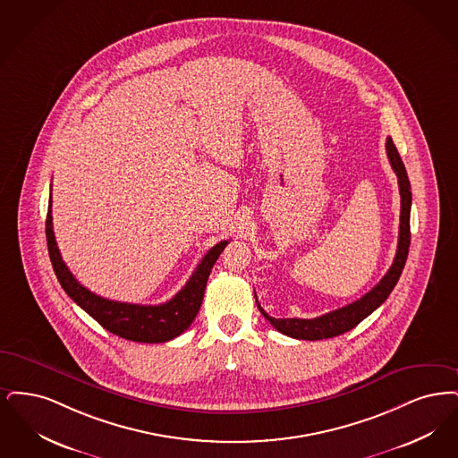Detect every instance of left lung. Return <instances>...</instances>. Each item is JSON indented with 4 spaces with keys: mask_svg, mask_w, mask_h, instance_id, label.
Here are the masks:
<instances>
[{
    "mask_svg": "<svg viewBox=\"0 0 458 458\" xmlns=\"http://www.w3.org/2000/svg\"><path fill=\"white\" fill-rule=\"evenodd\" d=\"M386 156L392 164V169L395 171L398 178V191H400V227H398V246L397 253L392 267L385 274V277L379 280L378 284L366 293L362 298L338 308L335 311H330L327 315H321L318 318H274L265 313V310L259 306V310L265 318L270 321V325L279 330L280 334L287 337L299 338V340H321V338H332L342 335L354 327L366 317H369L377 308H379L394 287L397 285L400 274L405 267V259L409 255L411 246V205H412V193H411V182L407 178L405 165L398 156L397 147L394 145V140L386 139ZM257 298V294H255Z\"/></svg>",
    "mask_w": 458,
    "mask_h": 458,
    "instance_id": "left-lung-1",
    "label": "left lung"
}]
</instances>
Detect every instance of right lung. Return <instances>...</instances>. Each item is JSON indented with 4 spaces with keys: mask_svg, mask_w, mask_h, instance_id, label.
Returning a JSON list of instances; mask_svg holds the SVG:
<instances>
[{
    "mask_svg": "<svg viewBox=\"0 0 458 458\" xmlns=\"http://www.w3.org/2000/svg\"><path fill=\"white\" fill-rule=\"evenodd\" d=\"M46 239H47L49 259L64 293L111 334L126 340L145 342V344H159V342L173 340L181 335L193 323L201 306L208 276L219 259L220 253L229 242V241H220L207 251V255L201 259L199 267L195 268L193 276L174 298L156 306H143V304H130V302L100 298L87 287H83L79 280L73 277V274L68 270V267L61 259L60 250L55 239L51 199H49L47 217H46Z\"/></svg>",
    "mask_w": 458,
    "mask_h": 458,
    "instance_id": "right-lung-1",
    "label": "right lung"
}]
</instances>
